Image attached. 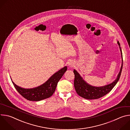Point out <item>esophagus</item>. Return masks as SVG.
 <instances>
[{"mask_svg":"<svg viewBox=\"0 0 130 130\" xmlns=\"http://www.w3.org/2000/svg\"><path fill=\"white\" fill-rule=\"evenodd\" d=\"M68 66L70 67H72L74 66V63H73V62L70 61V62L68 63Z\"/></svg>","mask_w":130,"mask_h":130,"instance_id":"34e87169","label":"esophagus"}]
</instances>
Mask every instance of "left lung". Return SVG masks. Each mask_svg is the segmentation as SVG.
<instances>
[{
  "mask_svg": "<svg viewBox=\"0 0 130 130\" xmlns=\"http://www.w3.org/2000/svg\"><path fill=\"white\" fill-rule=\"evenodd\" d=\"M117 43L119 45L121 54L122 63L120 71L117 77V78L112 83L102 86L97 87L92 86L87 83L83 79V78L80 76V74L76 70H73V72L74 74H75L74 86H75V88L77 93L80 96L88 100L99 99L108 94L116 85L119 80L123 66V59L121 48L120 47V43L118 41L117 42Z\"/></svg>",
  "mask_w": 130,
  "mask_h": 130,
  "instance_id": "left-lung-1",
  "label": "left lung"
}]
</instances>
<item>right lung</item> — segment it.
<instances>
[{"label":"right lung","mask_w":130,"mask_h":130,"mask_svg":"<svg viewBox=\"0 0 130 130\" xmlns=\"http://www.w3.org/2000/svg\"><path fill=\"white\" fill-rule=\"evenodd\" d=\"M67 69V66H65L54 73L44 84L32 88H24L18 86L11 79L16 89L23 97L30 101H39L49 98L53 95L58 82Z\"/></svg>","instance_id":"obj_1"}]
</instances>
